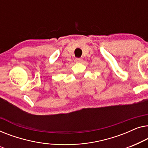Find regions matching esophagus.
Listing matches in <instances>:
<instances>
[{
  "label": "esophagus",
  "instance_id": "esophagus-1",
  "mask_svg": "<svg viewBox=\"0 0 148 148\" xmlns=\"http://www.w3.org/2000/svg\"><path fill=\"white\" fill-rule=\"evenodd\" d=\"M82 61V58H76V60H75V62H76V63H80Z\"/></svg>",
  "mask_w": 148,
  "mask_h": 148
}]
</instances>
